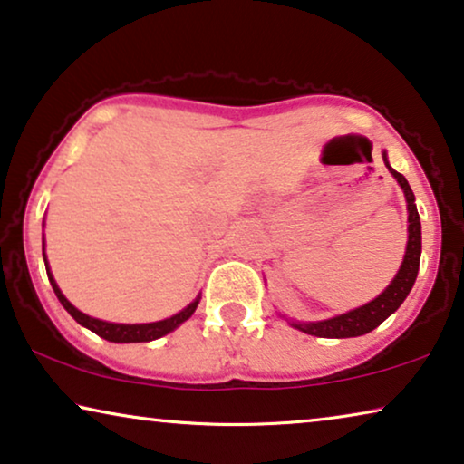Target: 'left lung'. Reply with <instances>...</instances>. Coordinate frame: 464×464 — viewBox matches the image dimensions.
Segmentation results:
<instances>
[{
    "instance_id": "8db88e82",
    "label": "left lung",
    "mask_w": 464,
    "mask_h": 464,
    "mask_svg": "<svg viewBox=\"0 0 464 464\" xmlns=\"http://www.w3.org/2000/svg\"><path fill=\"white\" fill-rule=\"evenodd\" d=\"M382 158H384V164H387V168L391 169V174H393L397 182H400V187L403 188V195H406V201H408L410 225H408V247H406V256H403V263L400 266V271H397L393 282L389 284V288L384 290L381 296L372 300V303L360 306V309L344 313V315L325 319V322L292 324L300 332H304V334L319 336V338H351V336L368 334V332L378 328V325H381L391 313L400 309V304L406 300V296L410 295V290H412V285L416 282L419 265H420L422 241H420V217L414 204V193L412 188H410L408 180L403 179V174L395 172V169L389 166L387 153H382Z\"/></svg>"
}]
</instances>
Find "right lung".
<instances>
[{
	"label": "right lung",
	"mask_w": 464,
	"mask_h": 464,
	"mask_svg": "<svg viewBox=\"0 0 464 464\" xmlns=\"http://www.w3.org/2000/svg\"><path fill=\"white\" fill-rule=\"evenodd\" d=\"M45 271H48V279H50L52 288H54V295L58 296V300H61V304L64 306V309L71 313V317H73L77 324L86 325V328L92 330L94 334H99L101 338H104V341H111V343H149V341H155V338L166 336L168 332H172L174 328H179L182 322H187V319L193 315V311L198 309V304H199V296H198L191 304L187 306V309H182L180 313H176L174 317L164 319V322H153V324H109V322H101V319H94V317L86 315V313L77 311L75 306L71 304L69 300L63 296V292L58 290L54 277H52V273L48 269V260H45Z\"/></svg>",
	"instance_id": "obj_1"
}]
</instances>
